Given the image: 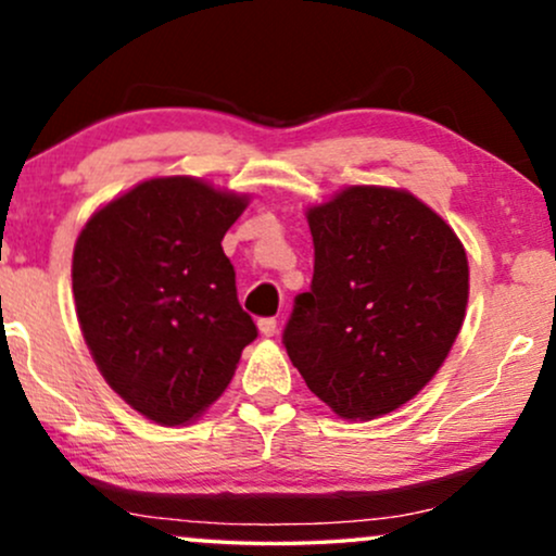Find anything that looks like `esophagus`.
<instances>
[{"label":"esophagus","instance_id":"34e87169","mask_svg":"<svg viewBox=\"0 0 556 556\" xmlns=\"http://www.w3.org/2000/svg\"><path fill=\"white\" fill-rule=\"evenodd\" d=\"M258 331L264 337L277 334V318H258Z\"/></svg>","mask_w":556,"mask_h":556}]
</instances>
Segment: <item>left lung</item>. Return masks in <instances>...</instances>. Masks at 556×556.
<instances>
[{"instance_id": "obj_1", "label": "left lung", "mask_w": 556, "mask_h": 556, "mask_svg": "<svg viewBox=\"0 0 556 556\" xmlns=\"http://www.w3.org/2000/svg\"><path fill=\"white\" fill-rule=\"evenodd\" d=\"M305 216L314 279L292 305L287 355L337 416H387L429 384L460 334L463 242L397 188L353 185Z\"/></svg>"}]
</instances>
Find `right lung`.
Wrapping results in <instances>:
<instances>
[{"mask_svg":"<svg viewBox=\"0 0 556 556\" xmlns=\"http://www.w3.org/2000/svg\"><path fill=\"white\" fill-rule=\"evenodd\" d=\"M245 206L195 177H154L99 208L75 242V314L96 366L162 426L219 400L258 337L222 251Z\"/></svg>","mask_w":556,"mask_h":556,"instance_id":"1","label":"right lung"}]
</instances>
